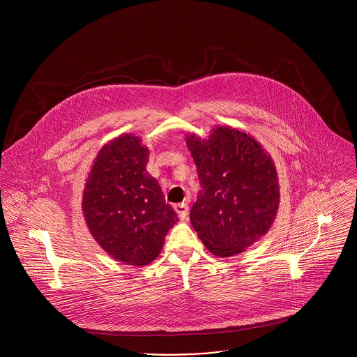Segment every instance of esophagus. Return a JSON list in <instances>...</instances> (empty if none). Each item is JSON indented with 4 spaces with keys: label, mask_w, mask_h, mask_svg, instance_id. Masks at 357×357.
<instances>
[{
    "label": "esophagus",
    "mask_w": 357,
    "mask_h": 357,
    "mask_svg": "<svg viewBox=\"0 0 357 357\" xmlns=\"http://www.w3.org/2000/svg\"><path fill=\"white\" fill-rule=\"evenodd\" d=\"M174 208H175V212L178 213V216H179L182 220H185V219L188 218L189 208H188L186 203H178V205H175Z\"/></svg>",
    "instance_id": "1"
}]
</instances>
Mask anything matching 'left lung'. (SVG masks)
I'll list each match as a JSON object with an SVG mask.
<instances>
[{"instance_id": "obj_1", "label": "left lung", "mask_w": 357, "mask_h": 357, "mask_svg": "<svg viewBox=\"0 0 357 357\" xmlns=\"http://www.w3.org/2000/svg\"><path fill=\"white\" fill-rule=\"evenodd\" d=\"M200 192L189 219L219 257H230L264 236L278 211L274 164L261 145L238 130L218 127L209 139H186Z\"/></svg>"}]
</instances>
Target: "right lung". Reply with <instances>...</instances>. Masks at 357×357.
<instances>
[{
    "instance_id": "right-lung-1",
    "label": "right lung",
    "mask_w": 357,
    "mask_h": 357,
    "mask_svg": "<svg viewBox=\"0 0 357 357\" xmlns=\"http://www.w3.org/2000/svg\"><path fill=\"white\" fill-rule=\"evenodd\" d=\"M148 148L132 135L103 146L89 174L83 212L96 241L130 266H146L161 252L178 215L146 174Z\"/></svg>"
}]
</instances>
